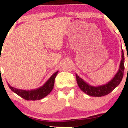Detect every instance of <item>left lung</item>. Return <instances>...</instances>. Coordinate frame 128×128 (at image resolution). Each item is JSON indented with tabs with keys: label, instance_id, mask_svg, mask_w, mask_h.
Returning <instances> with one entry per match:
<instances>
[{
	"label": "left lung",
	"instance_id": "8db88e82",
	"mask_svg": "<svg viewBox=\"0 0 128 128\" xmlns=\"http://www.w3.org/2000/svg\"><path fill=\"white\" fill-rule=\"evenodd\" d=\"M124 57L123 50H122V60L120 63L119 68L115 76L106 84L98 86H92L80 78L76 73V81L80 89L86 94L93 97H101L110 93L115 88L120 84L122 81L124 73Z\"/></svg>",
	"mask_w": 128,
	"mask_h": 128
}]
</instances>
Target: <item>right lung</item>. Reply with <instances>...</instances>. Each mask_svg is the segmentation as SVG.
Returning <instances> with one entry per match:
<instances>
[{"mask_svg":"<svg viewBox=\"0 0 128 128\" xmlns=\"http://www.w3.org/2000/svg\"><path fill=\"white\" fill-rule=\"evenodd\" d=\"M58 73V71L56 72L50 76V78L47 80L46 82L43 86H41L40 87L36 89L30 90H20L13 87L10 86L9 84H8V85L10 88L13 92H15L23 99L27 100H40L47 96L52 92L54 88L55 78Z\"/></svg>","mask_w":128,"mask_h":128,"instance_id":"right-lung-1","label":"right lung"}]
</instances>
